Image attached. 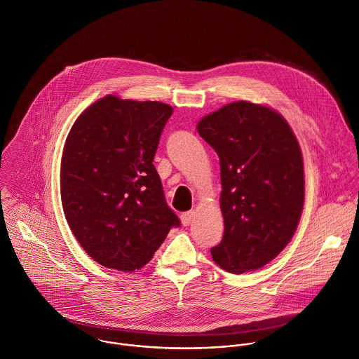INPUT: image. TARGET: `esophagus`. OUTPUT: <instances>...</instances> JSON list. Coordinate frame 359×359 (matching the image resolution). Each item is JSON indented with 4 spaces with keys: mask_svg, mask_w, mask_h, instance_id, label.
<instances>
[{
    "mask_svg": "<svg viewBox=\"0 0 359 359\" xmlns=\"http://www.w3.org/2000/svg\"><path fill=\"white\" fill-rule=\"evenodd\" d=\"M194 217H195V211H187V212H182V214H181V222L187 226V225H189V224L192 222Z\"/></svg>",
    "mask_w": 359,
    "mask_h": 359,
    "instance_id": "34e87169",
    "label": "esophagus"
}]
</instances>
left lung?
<instances>
[{"label": "left lung", "mask_w": 359, "mask_h": 359, "mask_svg": "<svg viewBox=\"0 0 359 359\" xmlns=\"http://www.w3.org/2000/svg\"><path fill=\"white\" fill-rule=\"evenodd\" d=\"M198 133L217 152L224 236L211 249L222 269L262 268L292 241L304 205V163L280 113L249 101L205 116Z\"/></svg>", "instance_id": "left-lung-1"}]
</instances>
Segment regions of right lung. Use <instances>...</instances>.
Here are the masks:
<instances>
[{
  "label": "right lung",
  "instance_id": "right-lung-1",
  "mask_svg": "<svg viewBox=\"0 0 359 359\" xmlns=\"http://www.w3.org/2000/svg\"><path fill=\"white\" fill-rule=\"evenodd\" d=\"M171 114L165 103L106 95L77 117L66 138L63 212L86 253L106 268H142L180 226L154 165Z\"/></svg>",
  "mask_w": 359,
  "mask_h": 359
}]
</instances>
